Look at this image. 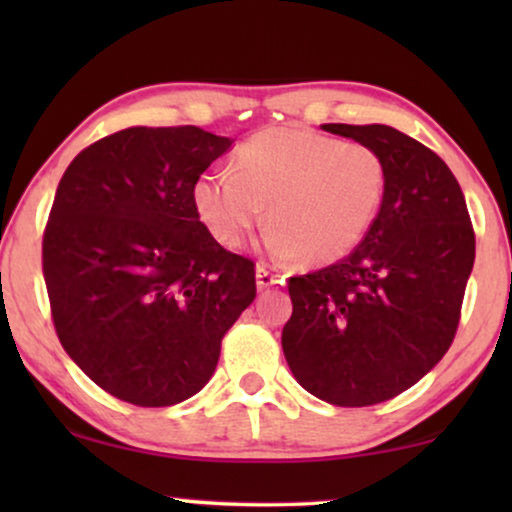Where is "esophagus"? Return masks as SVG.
Returning <instances> with one entry per match:
<instances>
[{
    "label": "esophagus",
    "instance_id": "1",
    "mask_svg": "<svg viewBox=\"0 0 512 512\" xmlns=\"http://www.w3.org/2000/svg\"><path fill=\"white\" fill-rule=\"evenodd\" d=\"M275 284H279V277L272 275V272L265 268V265H256V286H258V291L270 289V286H275Z\"/></svg>",
    "mask_w": 512,
    "mask_h": 512
}]
</instances>
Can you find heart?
<instances>
[{
	"instance_id": "b5f03b06",
	"label": "heart",
	"mask_w": 512,
	"mask_h": 512,
	"mask_svg": "<svg viewBox=\"0 0 512 512\" xmlns=\"http://www.w3.org/2000/svg\"><path fill=\"white\" fill-rule=\"evenodd\" d=\"M387 165L373 146L307 128H268L235 153V170L200 174L193 207L221 247L240 249L268 207V247L324 265L359 247L380 212Z\"/></svg>"
}]
</instances>
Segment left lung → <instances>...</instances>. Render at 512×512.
<instances>
[{
    "label": "left lung",
    "mask_w": 512,
    "mask_h": 512,
    "mask_svg": "<svg viewBox=\"0 0 512 512\" xmlns=\"http://www.w3.org/2000/svg\"><path fill=\"white\" fill-rule=\"evenodd\" d=\"M368 144L387 165L373 226L347 258L289 279L282 349L300 387L340 408L389 401L450 349L475 233L443 158L389 125H321Z\"/></svg>",
    "instance_id": "obj_1"
}]
</instances>
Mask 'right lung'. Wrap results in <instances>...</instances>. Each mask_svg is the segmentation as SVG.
Listing matches in <instances>:
<instances>
[{
    "mask_svg": "<svg viewBox=\"0 0 512 512\" xmlns=\"http://www.w3.org/2000/svg\"><path fill=\"white\" fill-rule=\"evenodd\" d=\"M230 144L195 125H139L83 149L55 191L41 244L55 333L125 403L198 394L254 303V263L223 249L193 207L195 179Z\"/></svg>",
    "mask_w": 512,
    "mask_h": 512,
    "instance_id": "right-lung-1",
    "label": "right lung"
}]
</instances>
